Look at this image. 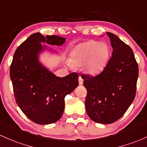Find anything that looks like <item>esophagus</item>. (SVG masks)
Listing matches in <instances>:
<instances>
[{"label":"esophagus","instance_id":"34e87169","mask_svg":"<svg viewBox=\"0 0 147 147\" xmlns=\"http://www.w3.org/2000/svg\"><path fill=\"white\" fill-rule=\"evenodd\" d=\"M78 80H79V84H80V85L83 84V82H84V80H83V79H82V77L81 76L79 77Z\"/></svg>","mask_w":147,"mask_h":147}]
</instances>
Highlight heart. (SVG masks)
I'll return each instance as SVG.
<instances>
[{"label":"heart","mask_w":147,"mask_h":147,"mask_svg":"<svg viewBox=\"0 0 147 147\" xmlns=\"http://www.w3.org/2000/svg\"><path fill=\"white\" fill-rule=\"evenodd\" d=\"M110 56L107 44L89 40L77 45L70 53L67 65L70 68L84 65L85 70L92 75L102 72L107 66Z\"/></svg>","instance_id":"obj_1"}]
</instances>
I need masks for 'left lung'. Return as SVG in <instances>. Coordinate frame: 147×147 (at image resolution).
Instances as JSON below:
<instances>
[{"instance_id": "obj_1", "label": "left lung", "mask_w": 147, "mask_h": 147, "mask_svg": "<svg viewBox=\"0 0 147 147\" xmlns=\"http://www.w3.org/2000/svg\"><path fill=\"white\" fill-rule=\"evenodd\" d=\"M107 34L113 51L106 67L96 77L82 75L87 90V114L102 124L114 123L125 114L135 98L139 72L131 48L116 35Z\"/></svg>"}]
</instances>
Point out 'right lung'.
<instances>
[{
  "mask_svg": "<svg viewBox=\"0 0 147 147\" xmlns=\"http://www.w3.org/2000/svg\"><path fill=\"white\" fill-rule=\"evenodd\" d=\"M65 38L44 36L35 33L17 48L10 66L9 75L16 102L24 114L35 123H55L63 114L65 96L78 86V74L56 76L39 61L42 52L54 50L41 43L61 46Z\"/></svg>",
  "mask_w": 147,
  "mask_h": 147,
  "instance_id": "add662e5",
  "label": "right lung"
}]
</instances>
